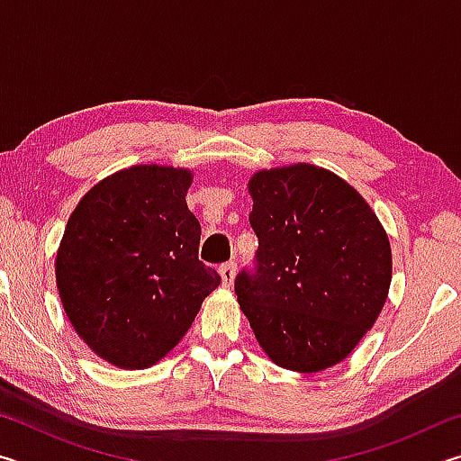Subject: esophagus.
Returning <instances> with one entry per match:
<instances>
[{"mask_svg":"<svg viewBox=\"0 0 461 461\" xmlns=\"http://www.w3.org/2000/svg\"><path fill=\"white\" fill-rule=\"evenodd\" d=\"M236 268H238V264H236V262L221 264L220 275H221V285H223V286H231L233 278H236Z\"/></svg>","mask_w":461,"mask_h":461,"instance_id":"34e87169","label":"esophagus"}]
</instances>
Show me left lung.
I'll return each mask as SVG.
<instances>
[{
    "instance_id": "8db88e82",
    "label": "left lung",
    "mask_w": 461,
    "mask_h": 461,
    "mask_svg": "<svg viewBox=\"0 0 461 461\" xmlns=\"http://www.w3.org/2000/svg\"><path fill=\"white\" fill-rule=\"evenodd\" d=\"M254 267L236 294L280 368L319 372L352 354L384 307L393 256L362 194L313 165L260 170L249 181Z\"/></svg>"
}]
</instances>
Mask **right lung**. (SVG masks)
<instances>
[{"instance_id":"obj_1","label":"right lung","mask_w":461,"mask_h":461,"mask_svg":"<svg viewBox=\"0 0 461 461\" xmlns=\"http://www.w3.org/2000/svg\"><path fill=\"white\" fill-rule=\"evenodd\" d=\"M191 173L142 165L93 186L68 217L57 286L81 339L118 368H148L189 331L221 283L199 260Z\"/></svg>"}]
</instances>
